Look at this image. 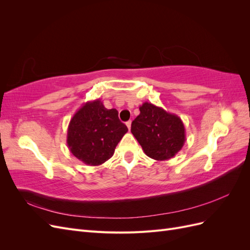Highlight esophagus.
I'll return each mask as SVG.
<instances>
[{
	"label": "esophagus",
	"mask_w": 250,
	"mask_h": 250,
	"mask_svg": "<svg viewBox=\"0 0 250 250\" xmlns=\"http://www.w3.org/2000/svg\"><path fill=\"white\" fill-rule=\"evenodd\" d=\"M126 126L128 127V130L130 131V128H131V121H128V122H126Z\"/></svg>",
	"instance_id": "34e87169"
}]
</instances>
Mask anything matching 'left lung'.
Segmentation results:
<instances>
[{
  "label": "left lung",
  "mask_w": 250,
  "mask_h": 250,
  "mask_svg": "<svg viewBox=\"0 0 250 250\" xmlns=\"http://www.w3.org/2000/svg\"><path fill=\"white\" fill-rule=\"evenodd\" d=\"M131 132L145 154L155 161L175 156L186 142L181 119L148 102L140 106V115L131 123Z\"/></svg>",
  "instance_id": "8db88e82"
}]
</instances>
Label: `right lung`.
I'll list each match as a JSON object with an SVG mask.
<instances>
[{
	"label": "right lung",
	"mask_w": 250,
	"mask_h": 250,
	"mask_svg": "<svg viewBox=\"0 0 250 250\" xmlns=\"http://www.w3.org/2000/svg\"><path fill=\"white\" fill-rule=\"evenodd\" d=\"M128 131L118 110L104 107L100 99L88 101L75 112L67 127L66 144L72 154L89 166H99L115 153Z\"/></svg>",
	"instance_id": "right-lung-1"
}]
</instances>
